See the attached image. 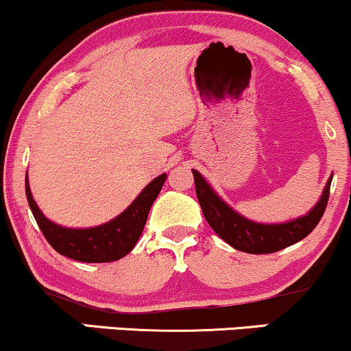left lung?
Masks as SVG:
<instances>
[{"label": "left lung", "instance_id": "8db88e82", "mask_svg": "<svg viewBox=\"0 0 351 351\" xmlns=\"http://www.w3.org/2000/svg\"><path fill=\"white\" fill-rule=\"evenodd\" d=\"M193 176H195L196 196H198L201 209H203V215L209 226L215 229L216 234L226 241L229 245L247 254L277 252L307 237L324 216L330 196V184H332V178H330L320 201L307 216H302L299 219L284 224H259L245 219L237 215L234 209L229 208L213 191L206 180L198 171L193 170Z\"/></svg>", "mask_w": 351, "mask_h": 351}]
</instances>
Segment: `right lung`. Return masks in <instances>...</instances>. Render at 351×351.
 Wrapping results in <instances>:
<instances>
[{"label": "right lung", "mask_w": 351, "mask_h": 351, "mask_svg": "<svg viewBox=\"0 0 351 351\" xmlns=\"http://www.w3.org/2000/svg\"><path fill=\"white\" fill-rule=\"evenodd\" d=\"M165 180L167 175L163 173L145 186L138 198L122 215L117 216L110 223L88 229L62 228L47 219L41 209L36 206L27 178L26 198L44 237L60 256L71 257L80 263H112L122 259L135 247L136 241L142 236L153 201L158 196Z\"/></svg>", "instance_id": "obj_1"}]
</instances>
